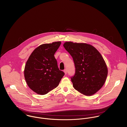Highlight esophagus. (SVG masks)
Instances as JSON below:
<instances>
[{
	"label": "esophagus",
	"mask_w": 127,
	"mask_h": 127,
	"mask_svg": "<svg viewBox=\"0 0 127 127\" xmlns=\"http://www.w3.org/2000/svg\"><path fill=\"white\" fill-rule=\"evenodd\" d=\"M64 72L65 73V74H67V70L66 69H65L64 70Z\"/></svg>",
	"instance_id": "esophagus-1"
}]
</instances>
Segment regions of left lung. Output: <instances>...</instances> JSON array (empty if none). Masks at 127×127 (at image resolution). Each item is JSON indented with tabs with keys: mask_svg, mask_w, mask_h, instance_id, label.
<instances>
[{
	"mask_svg": "<svg viewBox=\"0 0 127 127\" xmlns=\"http://www.w3.org/2000/svg\"><path fill=\"white\" fill-rule=\"evenodd\" d=\"M64 46L72 56L75 64V73L71 77L73 87L85 95H93L103 87L108 75L102 55L87 43L66 42Z\"/></svg>",
	"mask_w": 127,
	"mask_h": 127,
	"instance_id": "left-lung-1",
	"label": "left lung"
}]
</instances>
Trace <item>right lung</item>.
<instances>
[{"label":"right lung","instance_id":"1","mask_svg":"<svg viewBox=\"0 0 127 127\" xmlns=\"http://www.w3.org/2000/svg\"><path fill=\"white\" fill-rule=\"evenodd\" d=\"M61 44L57 41L39 45L26 63L25 79L28 87L38 94H46L57 87L64 75L59 69L54 57Z\"/></svg>","mask_w":127,"mask_h":127}]
</instances>
